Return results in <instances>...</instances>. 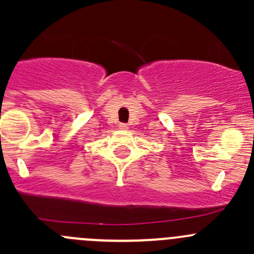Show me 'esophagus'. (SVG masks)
I'll return each mask as SVG.
<instances>
[{
  "label": "esophagus",
  "instance_id": "obj_1",
  "mask_svg": "<svg viewBox=\"0 0 254 254\" xmlns=\"http://www.w3.org/2000/svg\"><path fill=\"white\" fill-rule=\"evenodd\" d=\"M119 127H120V129L125 130V129H127V124H119Z\"/></svg>",
  "mask_w": 254,
  "mask_h": 254
}]
</instances>
